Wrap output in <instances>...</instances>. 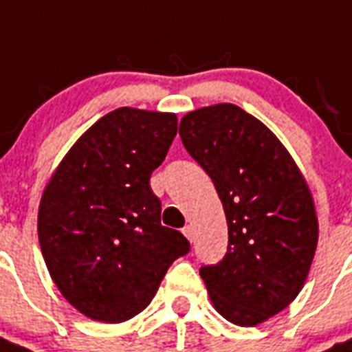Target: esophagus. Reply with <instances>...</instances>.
<instances>
[{"label":"esophagus","mask_w":352,"mask_h":352,"mask_svg":"<svg viewBox=\"0 0 352 352\" xmlns=\"http://www.w3.org/2000/svg\"><path fill=\"white\" fill-rule=\"evenodd\" d=\"M182 234L186 235V239H188L189 243H193V239H195V230H193V227H191V225H186V227L182 228Z\"/></svg>","instance_id":"34e87169"}]
</instances>
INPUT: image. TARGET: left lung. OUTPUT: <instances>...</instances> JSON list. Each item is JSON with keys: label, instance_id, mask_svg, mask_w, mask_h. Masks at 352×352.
Here are the masks:
<instances>
[{"label": "left lung", "instance_id": "1", "mask_svg": "<svg viewBox=\"0 0 352 352\" xmlns=\"http://www.w3.org/2000/svg\"><path fill=\"white\" fill-rule=\"evenodd\" d=\"M189 155L212 179L228 225V252L200 276L232 324L258 326L301 292L319 241L316 204L283 143L230 102L182 117Z\"/></svg>", "mask_w": 352, "mask_h": 352}]
</instances>
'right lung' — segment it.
<instances>
[{
	"mask_svg": "<svg viewBox=\"0 0 352 352\" xmlns=\"http://www.w3.org/2000/svg\"><path fill=\"white\" fill-rule=\"evenodd\" d=\"M175 134V113L118 108L79 136L45 184L42 255L58 290L88 319L138 316L189 252L184 235L161 225L151 189Z\"/></svg>",
	"mask_w": 352,
	"mask_h": 352,
	"instance_id": "obj_1",
	"label": "right lung"
}]
</instances>
